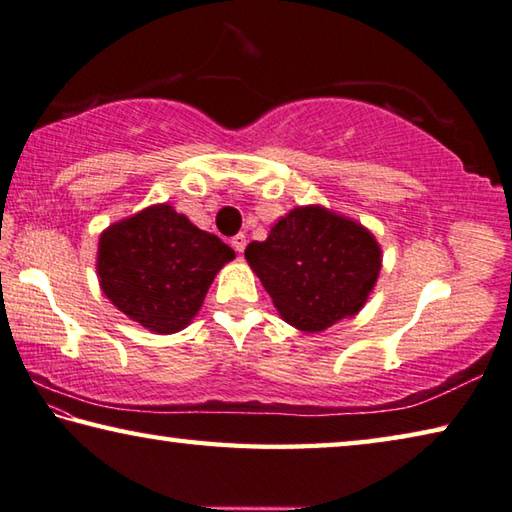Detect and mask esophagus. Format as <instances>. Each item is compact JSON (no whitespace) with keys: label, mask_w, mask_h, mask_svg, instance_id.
Returning <instances> with one entry per match:
<instances>
[{"label":"esophagus","mask_w":512,"mask_h":512,"mask_svg":"<svg viewBox=\"0 0 512 512\" xmlns=\"http://www.w3.org/2000/svg\"><path fill=\"white\" fill-rule=\"evenodd\" d=\"M231 245H233V249L238 251V254H242V251H245V247H247V236H245V233H238V236H233L231 238Z\"/></svg>","instance_id":"esophagus-1"}]
</instances>
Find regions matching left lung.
<instances>
[{"label":"left lung","mask_w":512,"mask_h":512,"mask_svg":"<svg viewBox=\"0 0 512 512\" xmlns=\"http://www.w3.org/2000/svg\"><path fill=\"white\" fill-rule=\"evenodd\" d=\"M245 258L290 326L319 333L362 310L382 267L373 233L319 204L297 206Z\"/></svg>","instance_id":"left-lung-1"}]
</instances>
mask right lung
Returning <instances> with one entry per match:
<instances>
[{"label":"right lung","instance_id":"add662e5","mask_svg":"<svg viewBox=\"0 0 512 512\" xmlns=\"http://www.w3.org/2000/svg\"><path fill=\"white\" fill-rule=\"evenodd\" d=\"M233 249L170 204L114 222L98 240V283L123 315L159 335L186 328Z\"/></svg>","mask_w":512,"mask_h":512}]
</instances>
